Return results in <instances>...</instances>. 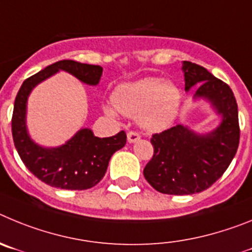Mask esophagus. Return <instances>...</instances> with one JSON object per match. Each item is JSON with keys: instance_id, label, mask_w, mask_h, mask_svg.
<instances>
[{"instance_id": "34e87169", "label": "esophagus", "mask_w": 252, "mask_h": 252, "mask_svg": "<svg viewBox=\"0 0 252 252\" xmlns=\"http://www.w3.org/2000/svg\"><path fill=\"white\" fill-rule=\"evenodd\" d=\"M126 137H128L129 143H135L140 139L139 133H137V131H129L128 134H126Z\"/></svg>"}]
</instances>
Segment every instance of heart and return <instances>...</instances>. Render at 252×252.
Masks as SVG:
<instances>
[{"label": "heart", "instance_id": "obj_1", "mask_svg": "<svg viewBox=\"0 0 252 252\" xmlns=\"http://www.w3.org/2000/svg\"><path fill=\"white\" fill-rule=\"evenodd\" d=\"M113 103L104 105V112L113 118L119 113L138 115V123L147 130L159 131L171 126L181 105V92L171 80L142 78L121 84L113 93Z\"/></svg>", "mask_w": 252, "mask_h": 252}]
</instances>
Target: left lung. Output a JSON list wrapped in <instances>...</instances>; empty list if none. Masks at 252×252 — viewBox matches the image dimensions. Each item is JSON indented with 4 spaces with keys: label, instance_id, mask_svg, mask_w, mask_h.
<instances>
[{
    "label": "left lung",
    "instance_id": "8db88e82",
    "mask_svg": "<svg viewBox=\"0 0 252 252\" xmlns=\"http://www.w3.org/2000/svg\"><path fill=\"white\" fill-rule=\"evenodd\" d=\"M182 70L186 92L194 87V100L208 101L221 123L206 134L178 124L152 135L154 154L143 174L154 189L177 196L198 193L214 185L228 168L240 140L237 103L231 88L191 61H183Z\"/></svg>",
    "mask_w": 252,
    "mask_h": 252
}]
</instances>
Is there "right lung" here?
I'll return each mask as SVG.
<instances>
[{
	"mask_svg": "<svg viewBox=\"0 0 252 252\" xmlns=\"http://www.w3.org/2000/svg\"><path fill=\"white\" fill-rule=\"evenodd\" d=\"M60 70L88 85H98L103 74L99 65L61 60L26 79L13 105V143L24 164L38 180L61 189L81 191L100 182L113 154L126 146V134L122 130L113 137L99 138L92 129L83 128L63 146L46 148L33 142L26 126L27 99L36 85Z\"/></svg>",
	"mask_w": 252,
	"mask_h": 252,
	"instance_id": "obj_1",
	"label": "right lung"
}]
</instances>
